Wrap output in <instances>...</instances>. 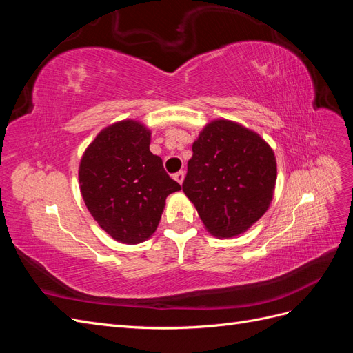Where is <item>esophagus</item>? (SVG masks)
<instances>
[{
	"mask_svg": "<svg viewBox=\"0 0 353 353\" xmlns=\"http://www.w3.org/2000/svg\"><path fill=\"white\" fill-rule=\"evenodd\" d=\"M174 178H175L176 183L183 184V183H184V178H185V172H184V170H179V172H176V174L174 175Z\"/></svg>",
	"mask_w": 353,
	"mask_h": 353,
	"instance_id": "esophagus-1",
	"label": "esophagus"
}]
</instances>
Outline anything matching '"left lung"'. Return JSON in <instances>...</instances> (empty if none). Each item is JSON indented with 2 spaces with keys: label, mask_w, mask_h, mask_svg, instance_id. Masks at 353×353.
I'll use <instances>...</instances> for the list:
<instances>
[{
  "label": "left lung",
  "mask_w": 353,
  "mask_h": 353,
  "mask_svg": "<svg viewBox=\"0 0 353 353\" xmlns=\"http://www.w3.org/2000/svg\"><path fill=\"white\" fill-rule=\"evenodd\" d=\"M275 181L274 150L258 132L239 122L213 119L193 143L183 191L209 234L232 239L265 215Z\"/></svg>",
  "instance_id": "left-lung-1"
}]
</instances>
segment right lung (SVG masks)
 <instances>
[{
    "label": "right lung",
    "mask_w": 353,
    "mask_h": 353,
    "mask_svg": "<svg viewBox=\"0 0 353 353\" xmlns=\"http://www.w3.org/2000/svg\"><path fill=\"white\" fill-rule=\"evenodd\" d=\"M152 131L134 119L114 122L94 138L79 162V188L92 218L123 244L150 239L166 197L181 185L150 152Z\"/></svg>",
    "instance_id": "1"
}]
</instances>
